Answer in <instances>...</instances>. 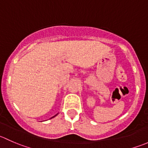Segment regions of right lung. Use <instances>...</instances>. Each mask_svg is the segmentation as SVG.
I'll return each mask as SVG.
<instances>
[{
	"instance_id": "add662e5",
	"label": "right lung",
	"mask_w": 148,
	"mask_h": 148,
	"mask_svg": "<svg viewBox=\"0 0 148 148\" xmlns=\"http://www.w3.org/2000/svg\"><path fill=\"white\" fill-rule=\"evenodd\" d=\"M57 114H56V115H54V116H53V117H51V118H50V119H52V118H53V117H56V115H57Z\"/></svg>"
}]
</instances>
